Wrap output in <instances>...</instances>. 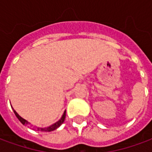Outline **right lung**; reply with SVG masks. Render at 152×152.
Here are the masks:
<instances>
[{"label": "right lung", "instance_id": "obj_1", "mask_svg": "<svg viewBox=\"0 0 152 152\" xmlns=\"http://www.w3.org/2000/svg\"><path fill=\"white\" fill-rule=\"evenodd\" d=\"M14 113H15V115H16V117L19 119V121L21 122V123L23 124V125H26V126H29L30 125V123H29L27 121H26L25 119H23L21 116H20L18 114H17V112L15 111H14ZM65 118H66V111L64 112V114H63L62 117L61 118V119L59 120L57 122H56L55 124H53V125H51V126H50L49 127H46V128H37L38 131H41V132H52V131H54V130H56V129H57V128L61 125V124L64 122V121H65Z\"/></svg>", "mask_w": 152, "mask_h": 152}]
</instances>
